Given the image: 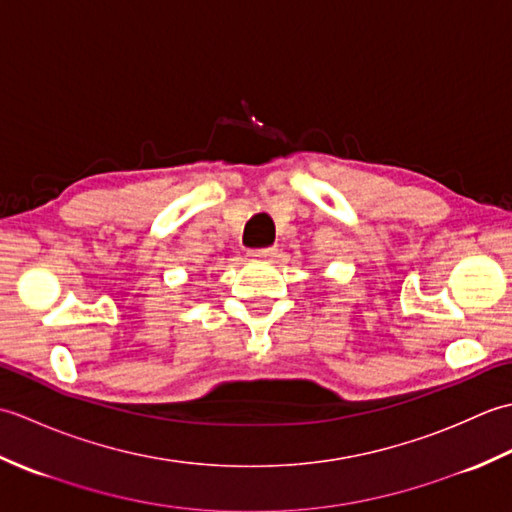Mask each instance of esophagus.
<instances>
[{"label": "esophagus", "mask_w": 512, "mask_h": 512, "mask_svg": "<svg viewBox=\"0 0 512 512\" xmlns=\"http://www.w3.org/2000/svg\"><path fill=\"white\" fill-rule=\"evenodd\" d=\"M253 257H262V259H268V257H275L277 255V248L275 246H266V248H255L253 253H250Z\"/></svg>", "instance_id": "esophagus-1"}]
</instances>
